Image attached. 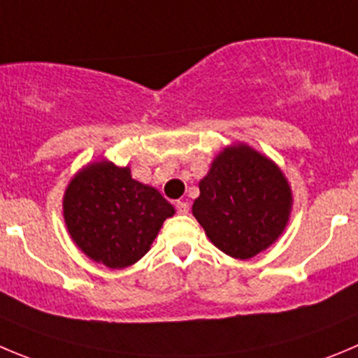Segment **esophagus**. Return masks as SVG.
<instances>
[{"label": "esophagus", "instance_id": "34e87169", "mask_svg": "<svg viewBox=\"0 0 358 358\" xmlns=\"http://www.w3.org/2000/svg\"><path fill=\"white\" fill-rule=\"evenodd\" d=\"M176 212L178 213H189V203L187 201H176Z\"/></svg>", "mask_w": 358, "mask_h": 358}]
</instances>
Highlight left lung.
I'll use <instances>...</instances> for the list:
<instances>
[{"mask_svg":"<svg viewBox=\"0 0 358 358\" xmlns=\"http://www.w3.org/2000/svg\"><path fill=\"white\" fill-rule=\"evenodd\" d=\"M292 190L272 160L247 145L229 146L199 182L192 213L213 245L249 259L285 231Z\"/></svg>","mask_w":358,"mask_h":358,"instance_id":"1","label":"left lung"}]
</instances>
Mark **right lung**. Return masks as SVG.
<instances>
[{
    "label": "right lung",
    "mask_w": 358,
    "mask_h": 358,
    "mask_svg": "<svg viewBox=\"0 0 358 358\" xmlns=\"http://www.w3.org/2000/svg\"><path fill=\"white\" fill-rule=\"evenodd\" d=\"M173 213V205L159 190L136 182L129 168L108 160L90 164L73 176L63 198L72 240L93 262L109 268L139 262Z\"/></svg>",
    "instance_id": "1"
}]
</instances>
